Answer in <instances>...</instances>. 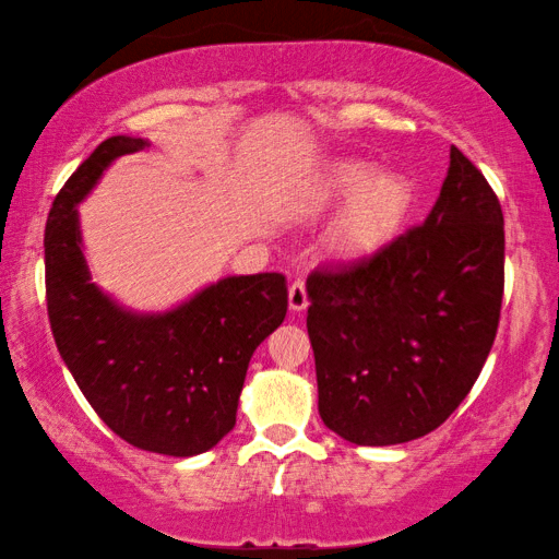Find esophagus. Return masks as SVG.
<instances>
[{
  "mask_svg": "<svg viewBox=\"0 0 559 559\" xmlns=\"http://www.w3.org/2000/svg\"><path fill=\"white\" fill-rule=\"evenodd\" d=\"M288 306H290L293 313H300V310L308 308V290H306V283H302L300 278L290 283Z\"/></svg>",
  "mask_w": 559,
  "mask_h": 559,
  "instance_id": "esophagus-1",
  "label": "esophagus"
}]
</instances>
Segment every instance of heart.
<instances>
[{
	"label": "heart",
	"instance_id": "obj_1",
	"mask_svg": "<svg viewBox=\"0 0 559 559\" xmlns=\"http://www.w3.org/2000/svg\"><path fill=\"white\" fill-rule=\"evenodd\" d=\"M340 204L343 210L328 234V249L340 261H367L400 236L414 192L400 173L377 169L370 159L337 157L310 182L302 210L320 216Z\"/></svg>",
	"mask_w": 559,
	"mask_h": 559
}]
</instances>
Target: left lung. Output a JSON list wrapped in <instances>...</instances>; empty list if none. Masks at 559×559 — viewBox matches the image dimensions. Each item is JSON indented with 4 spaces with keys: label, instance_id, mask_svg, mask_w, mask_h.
Masks as SVG:
<instances>
[{
    "label": "left lung",
    "instance_id": "obj_1",
    "mask_svg": "<svg viewBox=\"0 0 559 559\" xmlns=\"http://www.w3.org/2000/svg\"><path fill=\"white\" fill-rule=\"evenodd\" d=\"M503 212L459 147L421 226L357 266L308 278L318 412L357 447L441 427L493 347L503 300Z\"/></svg>",
    "mask_w": 559,
    "mask_h": 559
}]
</instances>
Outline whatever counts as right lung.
I'll list each match as a JSON object with an SVG mask.
<instances>
[{
	"label": "right lung",
	"instance_id": "add662e5",
	"mask_svg": "<svg viewBox=\"0 0 559 559\" xmlns=\"http://www.w3.org/2000/svg\"><path fill=\"white\" fill-rule=\"evenodd\" d=\"M150 147L112 135L56 194L44 234L46 306L79 390L120 439L197 456L234 429L246 370L288 310L283 273L224 276L167 310H132L93 283L79 204L118 157Z\"/></svg>",
	"mask_w": 559,
	"mask_h": 559
}]
</instances>
